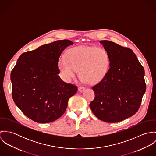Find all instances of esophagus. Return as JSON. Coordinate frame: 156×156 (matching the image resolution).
I'll list each match as a JSON object with an SVG mask.
<instances>
[{"label": "esophagus", "instance_id": "1", "mask_svg": "<svg viewBox=\"0 0 156 156\" xmlns=\"http://www.w3.org/2000/svg\"><path fill=\"white\" fill-rule=\"evenodd\" d=\"M85 87H79V88H78V90L80 92H83L84 90H85Z\"/></svg>", "mask_w": 156, "mask_h": 156}]
</instances>
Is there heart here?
I'll return each mask as SVG.
<instances>
[{"label": "heart", "instance_id": "1", "mask_svg": "<svg viewBox=\"0 0 156 156\" xmlns=\"http://www.w3.org/2000/svg\"><path fill=\"white\" fill-rule=\"evenodd\" d=\"M109 63V56L105 50L94 46L80 45L69 48L67 57L59 58L58 68L66 82L76 79L80 69L81 77L89 84H95L105 77Z\"/></svg>", "mask_w": 156, "mask_h": 156}]
</instances>
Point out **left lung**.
I'll return each instance as SVG.
<instances>
[{
	"mask_svg": "<svg viewBox=\"0 0 156 156\" xmlns=\"http://www.w3.org/2000/svg\"><path fill=\"white\" fill-rule=\"evenodd\" d=\"M100 43L110 67L103 79L92 87L95 98L89 106L99 119L118 122L138 111L146 90L145 71L130 48L108 40Z\"/></svg>",
	"mask_w": 156,
	"mask_h": 156,
	"instance_id": "obj_1",
	"label": "left lung"
}]
</instances>
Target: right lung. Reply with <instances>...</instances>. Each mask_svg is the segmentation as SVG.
Returning <instances> with one entry per match:
<instances>
[{
	"instance_id": "right-lung-1",
	"label": "right lung",
	"mask_w": 156,
	"mask_h": 156,
	"mask_svg": "<svg viewBox=\"0 0 156 156\" xmlns=\"http://www.w3.org/2000/svg\"><path fill=\"white\" fill-rule=\"evenodd\" d=\"M73 43L58 40L23 53L11 73L12 98L17 106L30 119L48 123L66 111L69 98L77 87L61 80L58 74L59 57Z\"/></svg>"
}]
</instances>
